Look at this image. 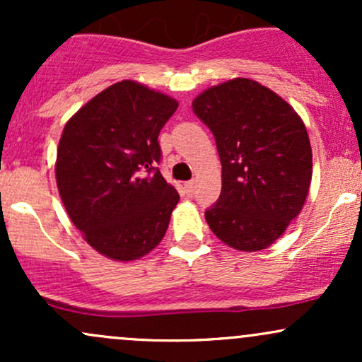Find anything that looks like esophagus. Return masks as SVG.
<instances>
[{"mask_svg": "<svg viewBox=\"0 0 362 362\" xmlns=\"http://www.w3.org/2000/svg\"><path fill=\"white\" fill-rule=\"evenodd\" d=\"M194 180H190V182H185V184H184V189H185V194L187 195H189V197H190V195H192L194 194Z\"/></svg>", "mask_w": 362, "mask_h": 362, "instance_id": "34e87169", "label": "esophagus"}]
</instances>
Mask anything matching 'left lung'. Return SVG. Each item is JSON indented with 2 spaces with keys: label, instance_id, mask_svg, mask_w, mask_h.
Segmentation results:
<instances>
[{
  "label": "left lung",
  "instance_id": "left-lung-1",
  "mask_svg": "<svg viewBox=\"0 0 362 362\" xmlns=\"http://www.w3.org/2000/svg\"><path fill=\"white\" fill-rule=\"evenodd\" d=\"M192 110L214 134L221 195L206 211L211 231L242 252L264 250L301 213L311 146L300 115L260 83L235 78L202 91Z\"/></svg>",
  "mask_w": 362,
  "mask_h": 362
}]
</instances>
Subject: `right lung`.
I'll return each instance as SVG.
<instances>
[{
  "label": "right lung",
  "mask_w": 362,
  "mask_h": 362,
  "mask_svg": "<svg viewBox=\"0 0 362 362\" xmlns=\"http://www.w3.org/2000/svg\"><path fill=\"white\" fill-rule=\"evenodd\" d=\"M178 102L124 80L66 122L56 182L86 243L112 260H138L163 240L180 195L156 165L158 134Z\"/></svg>",
  "instance_id": "add662e5"
}]
</instances>
